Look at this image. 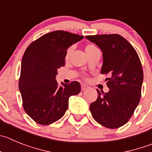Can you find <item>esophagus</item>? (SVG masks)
<instances>
[{
  "label": "esophagus",
  "instance_id": "34e87169",
  "mask_svg": "<svg viewBox=\"0 0 152 152\" xmlns=\"http://www.w3.org/2000/svg\"><path fill=\"white\" fill-rule=\"evenodd\" d=\"M87 88H88V86H86V85H84V84L82 85V88H81L82 91H86Z\"/></svg>",
  "mask_w": 152,
  "mask_h": 152
}]
</instances>
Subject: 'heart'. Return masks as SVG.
Segmentation results:
<instances>
[{"mask_svg": "<svg viewBox=\"0 0 152 152\" xmlns=\"http://www.w3.org/2000/svg\"><path fill=\"white\" fill-rule=\"evenodd\" d=\"M72 51H73V47H70L69 49H68L67 51H66V59L69 58V55H71ZM85 51H86V53L87 54L88 57H89V56H91V55H93V54L99 52V49H97L95 46L91 45V44H88V45L86 46V47H85Z\"/></svg>", "mask_w": 152, "mask_h": 152, "instance_id": "b5f03b06", "label": "heart"}]
</instances>
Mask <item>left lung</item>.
<instances>
[{"mask_svg":"<svg viewBox=\"0 0 152 152\" xmlns=\"http://www.w3.org/2000/svg\"><path fill=\"white\" fill-rule=\"evenodd\" d=\"M103 53L102 74L110 88L107 93L97 89L98 97L90 105L94 119L101 125L118 128L128 121L141 97L143 72L134 48L118 34L86 36Z\"/></svg>","mask_w":152,"mask_h":152,"instance_id":"1","label":"left lung"}]
</instances>
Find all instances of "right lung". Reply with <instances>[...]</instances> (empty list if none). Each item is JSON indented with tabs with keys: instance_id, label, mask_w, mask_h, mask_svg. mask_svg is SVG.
<instances>
[{
	"instance_id": "1",
	"label": "right lung",
	"mask_w": 152,
	"mask_h": 152,
	"mask_svg": "<svg viewBox=\"0 0 152 152\" xmlns=\"http://www.w3.org/2000/svg\"><path fill=\"white\" fill-rule=\"evenodd\" d=\"M83 38L55 31L42 35L27 48L18 88L24 110L38 124L47 125L59 120L67 110L69 97L80 92L78 82L58 85L55 77L58 69L65 65L68 48Z\"/></svg>"
}]
</instances>
